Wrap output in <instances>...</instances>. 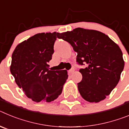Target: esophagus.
<instances>
[{
	"label": "esophagus",
	"instance_id": "1",
	"mask_svg": "<svg viewBox=\"0 0 129 129\" xmlns=\"http://www.w3.org/2000/svg\"><path fill=\"white\" fill-rule=\"evenodd\" d=\"M75 71V69L74 68H72L71 69H70V70H69V71H68V72H69V74H72L73 72H74Z\"/></svg>",
	"mask_w": 129,
	"mask_h": 129
}]
</instances>
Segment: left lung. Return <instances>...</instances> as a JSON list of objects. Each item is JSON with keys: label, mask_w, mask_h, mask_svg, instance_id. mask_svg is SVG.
<instances>
[{"label": "left lung", "mask_w": 129, "mask_h": 129, "mask_svg": "<svg viewBox=\"0 0 129 129\" xmlns=\"http://www.w3.org/2000/svg\"><path fill=\"white\" fill-rule=\"evenodd\" d=\"M57 38L70 43L77 63L85 66L79 70L83 78L77 84L82 98L90 103L105 100L118 85L125 66L119 46L101 31L81 28L58 33Z\"/></svg>", "instance_id": "left-lung-1"}]
</instances>
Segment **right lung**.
I'll use <instances>...</instances> for the list:
<instances>
[{"mask_svg": "<svg viewBox=\"0 0 129 129\" xmlns=\"http://www.w3.org/2000/svg\"><path fill=\"white\" fill-rule=\"evenodd\" d=\"M58 33H41L20 43L11 57L10 72L17 85L35 102H51L62 93L67 71L49 70Z\"/></svg>", "mask_w": 129, "mask_h": 129, "instance_id": "right-lung-1", "label": "right lung"}]
</instances>
